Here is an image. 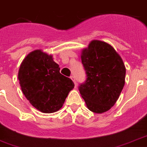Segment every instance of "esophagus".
<instances>
[{"label": "esophagus", "mask_w": 147, "mask_h": 147, "mask_svg": "<svg viewBox=\"0 0 147 147\" xmlns=\"http://www.w3.org/2000/svg\"><path fill=\"white\" fill-rule=\"evenodd\" d=\"M70 78H71V80L73 81V82L75 83V85H76V79H75V77H74L73 76H70Z\"/></svg>", "instance_id": "obj_1"}]
</instances>
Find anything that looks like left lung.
<instances>
[{"label":"left lung","instance_id":"obj_1","mask_svg":"<svg viewBox=\"0 0 147 147\" xmlns=\"http://www.w3.org/2000/svg\"><path fill=\"white\" fill-rule=\"evenodd\" d=\"M87 78L78 89L91 111L102 114L118 99L125 84L126 68L114 47L100 40H92L81 55Z\"/></svg>","mask_w":147,"mask_h":147}]
</instances>
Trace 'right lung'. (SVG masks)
I'll list each match as a JSON object with an SVG mask.
<instances>
[{"label": "right lung", "instance_id": "obj_1", "mask_svg": "<svg viewBox=\"0 0 147 147\" xmlns=\"http://www.w3.org/2000/svg\"><path fill=\"white\" fill-rule=\"evenodd\" d=\"M53 55L41 49L24 58L18 71L21 90L33 107L42 113H54L62 107L73 82L62 76Z\"/></svg>", "mask_w": 147, "mask_h": 147}]
</instances>
